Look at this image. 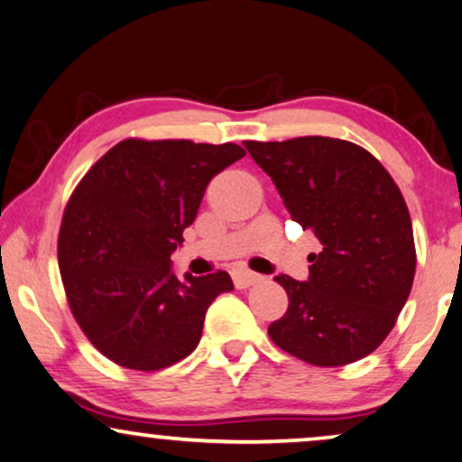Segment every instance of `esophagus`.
Here are the masks:
<instances>
[{
    "instance_id": "34e87169",
    "label": "esophagus",
    "mask_w": 462,
    "mask_h": 462,
    "mask_svg": "<svg viewBox=\"0 0 462 462\" xmlns=\"http://www.w3.org/2000/svg\"><path fill=\"white\" fill-rule=\"evenodd\" d=\"M231 275H233V283H236V287H242V290L244 287H250L263 281V275H258V273H252L247 269H236Z\"/></svg>"
}]
</instances>
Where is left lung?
<instances>
[{
	"label": "left lung",
	"mask_w": 462,
	"mask_h": 462,
	"mask_svg": "<svg viewBox=\"0 0 462 462\" xmlns=\"http://www.w3.org/2000/svg\"><path fill=\"white\" fill-rule=\"evenodd\" d=\"M291 218L319 237L309 281L277 275L290 298L269 325L281 350L314 366L365 358L409 300L417 254L409 208L373 153L333 137L245 142Z\"/></svg>",
	"instance_id": "obj_1"
}]
</instances>
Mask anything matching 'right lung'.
<instances>
[{
  "instance_id": "1",
  "label": "right lung",
  "mask_w": 462,
  "mask_h": 462,
  "mask_svg": "<svg viewBox=\"0 0 462 462\" xmlns=\"http://www.w3.org/2000/svg\"><path fill=\"white\" fill-rule=\"evenodd\" d=\"M245 156L237 143L125 139L66 204L58 264L72 317L125 369L160 371L196 350L229 273L177 277L171 254L196 220L210 179Z\"/></svg>"
}]
</instances>
